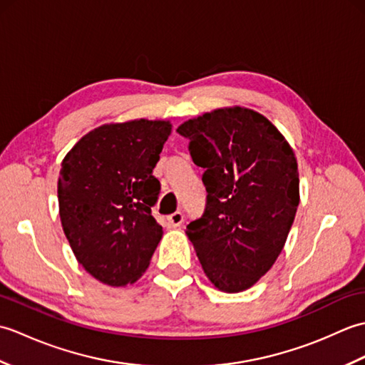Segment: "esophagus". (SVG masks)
Listing matches in <instances>:
<instances>
[{
	"instance_id": "esophagus-1",
	"label": "esophagus",
	"mask_w": 365,
	"mask_h": 365,
	"mask_svg": "<svg viewBox=\"0 0 365 365\" xmlns=\"http://www.w3.org/2000/svg\"><path fill=\"white\" fill-rule=\"evenodd\" d=\"M168 222H169L173 227H178V226H180V224L183 222V215H182V212H175V213H173V215H169V216H168Z\"/></svg>"
}]
</instances>
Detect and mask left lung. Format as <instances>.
I'll return each mask as SVG.
<instances>
[{
	"mask_svg": "<svg viewBox=\"0 0 365 365\" xmlns=\"http://www.w3.org/2000/svg\"><path fill=\"white\" fill-rule=\"evenodd\" d=\"M195 165L204 168L207 205L187 226L216 289H250L281 254L299 204L298 163L265 115L221 108L183 122Z\"/></svg>",
	"mask_w": 365,
	"mask_h": 365,
	"instance_id": "obj_1",
	"label": "left lung"
}]
</instances>
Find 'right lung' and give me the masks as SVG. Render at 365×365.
I'll use <instances>...</instances> for the list:
<instances>
[{"mask_svg":"<svg viewBox=\"0 0 365 365\" xmlns=\"http://www.w3.org/2000/svg\"><path fill=\"white\" fill-rule=\"evenodd\" d=\"M169 120L106 123L84 135L61 163L59 216L83 268L100 282L123 287L149 267L163 237L152 216L155 177Z\"/></svg>","mask_w":365,"mask_h":365,"instance_id":"1","label":"right lung"}]
</instances>
